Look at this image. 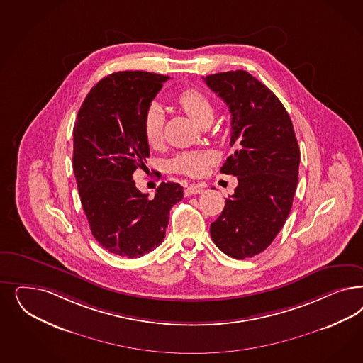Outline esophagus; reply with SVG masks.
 Wrapping results in <instances>:
<instances>
[{"mask_svg": "<svg viewBox=\"0 0 363 363\" xmlns=\"http://www.w3.org/2000/svg\"><path fill=\"white\" fill-rule=\"evenodd\" d=\"M200 192H203V187H201V186H198V184L188 186V187L184 189V195H186V196L196 195V194H200Z\"/></svg>", "mask_w": 363, "mask_h": 363, "instance_id": "34e87169", "label": "esophagus"}]
</instances>
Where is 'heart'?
Masks as SVG:
<instances>
[{"label": "heart", "mask_w": 363, "mask_h": 363, "mask_svg": "<svg viewBox=\"0 0 363 363\" xmlns=\"http://www.w3.org/2000/svg\"><path fill=\"white\" fill-rule=\"evenodd\" d=\"M176 103L198 124L213 118L215 108L212 101L198 89L182 91L176 96ZM143 129L147 143L151 147H159L163 143L164 115L159 106H152L147 111L143 120ZM211 160L212 156L207 151H186L176 156L171 162V167L177 174L196 177L203 175Z\"/></svg>", "instance_id": "1"}]
</instances>
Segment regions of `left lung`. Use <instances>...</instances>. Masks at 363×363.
<instances>
[{"label": "left lung", "instance_id": "8db88e82", "mask_svg": "<svg viewBox=\"0 0 363 363\" xmlns=\"http://www.w3.org/2000/svg\"><path fill=\"white\" fill-rule=\"evenodd\" d=\"M231 112V147L220 172L238 177L234 195L211 224V238L234 259L260 254L286 222L301 160L293 123L281 100L246 70L203 77Z\"/></svg>", "mask_w": 363, "mask_h": 363}]
</instances>
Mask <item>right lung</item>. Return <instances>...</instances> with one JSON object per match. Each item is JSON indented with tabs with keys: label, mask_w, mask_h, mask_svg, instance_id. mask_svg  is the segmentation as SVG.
<instances>
[{
	"label": "right lung",
	"mask_w": 363,
	"mask_h": 363,
	"mask_svg": "<svg viewBox=\"0 0 363 363\" xmlns=\"http://www.w3.org/2000/svg\"><path fill=\"white\" fill-rule=\"evenodd\" d=\"M169 77L115 72L86 94L73 127V172L94 239L112 254L140 257L163 243L169 210L183 187L162 183L153 199L135 186L150 145L143 120Z\"/></svg>",
	"instance_id": "right-lung-1"
}]
</instances>
